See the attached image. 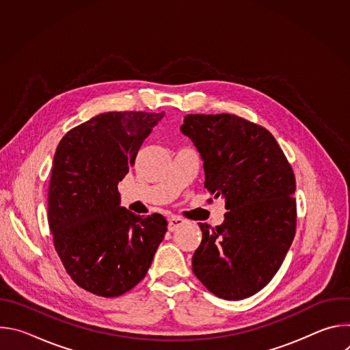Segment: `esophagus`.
Here are the masks:
<instances>
[{
	"label": "esophagus",
	"instance_id": "1",
	"mask_svg": "<svg viewBox=\"0 0 350 350\" xmlns=\"http://www.w3.org/2000/svg\"><path fill=\"white\" fill-rule=\"evenodd\" d=\"M185 223V220L180 216H172L169 219V231H174L177 230L180 226H183Z\"/></svg>",
	"mask_w": 350,
	"mask_h": 350
}]
</instances>
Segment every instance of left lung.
Instances as JSON below:
<instances>
[{
  "mask_svg": "<svg viewBox=\"0 0 350 350\" xmlns=\"http://www.w3.org/2000/svg\"><path fill=\"white\" fill-rule=\"evenodd\" d=\"M181 131L201 154L205 188L227 211L215 228L198 223L192 271L216 296L241 301L271 281L293 241V170L273 134L239 116L187 115Z\"/></svg>",
  "mask_w": 350,
  "mask_h": 350,
  "instance_id": "obj_1",
  "label": "left lung"
}]
</instances>
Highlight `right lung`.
Masks as SVG:
<instances>
[{
    "label": "right lung",
    "instance_id": "add662e5",
    "mask_svg": "<svg viewBox=\"0 0 350 350\" xmlns=\"http://www.w3.org/2000/svg\"><path fill=\"white\" fill-rule=\"evenodd\" d=\"M165 116L107 112L65 134L48 188V223L57 252L83 289L115 297L134 288L167 231L166 219L120 206L118 184L138 149Z\"/></svg>",
    "mask_w": 350,
    "mask_h": 350
}]
</instances>
